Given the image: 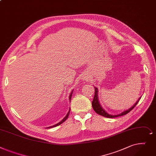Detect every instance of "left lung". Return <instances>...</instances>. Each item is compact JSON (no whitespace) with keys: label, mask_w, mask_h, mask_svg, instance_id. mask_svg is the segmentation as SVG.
<instances>
[{"label":"left lung","mask_w":156,"mask_h":156,"mask_svg":"<svg viewBox=\"0 0 156 156\" xmlns=\"http://www.w3.org/2000/svg\"><path fill=\"white\" fill-rule=\"evenodd\" d=\"M94 89H95V93H94V99L93 100V102H92V106H93V108L94 109V110L95 111V112L100 115H101L103 116H105V117H106V118H115V117H118V116H123V115H125L127 113H129L130 111H132V109H133L134 108V107L136 105V104L139 103V100L141 98H140L138 101H137L136 103L132 106L131 107L130 109H128V110L125 111V112H123V113H122L121 114H119V115H109L108 114L104 109L101 108V106L100 104L99 103V101H98V89L97 87H94Z\"/></svg>","instance_id":"1"}]
</instances>
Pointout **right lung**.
Returning <instances> with one entry per match:
<instances>
[{
	"label": "right lung",
	"instance_id": "add662e5",
	"mask_svg": "<svg viewBox=\"0 0 156 156\" xmlns=\"http://www.w3.org/2000/svg\"><path fill=\"white\" fill-rule=\"evenodd\" d=\"M72 93H73V91H72V93H71V94H70V96H69V99H70H70H71V97H72ZM70 111V110H69V113H67V116H66L65 118H64L63 119V120H62L60 122H59L58 123H57V124H56V125H53V126H49V127H48V128H49V129H50V128H53V127H55V126H58V125H60V124H62V123H63V122H65V121L67 120V119L68 118V116H69V115Z\"/></svg>",
	"mask_w": 156,
	"mask_h": 156
}]
</instances>
